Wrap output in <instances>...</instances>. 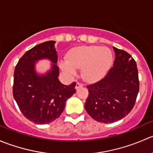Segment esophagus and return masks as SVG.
Returning <instances> with one entry per match:
<instances>
[{
  "instance_id": "obj_1",
  "label": "esophagus",
  "mask_w": 153,
  "mask_h": 153,
  "mask_svg": "<svg viewBox=\"0 0 153 153\" xmlns=\"http://www.w3.org/2000/svg\"><path fill=\"white\" fill-rule=\"evenodd\" d=\"M83 86V85L82 84V83H80V82H77L76 83V90H78L79 88H82Z\"/></svg>"
}]
</instances>
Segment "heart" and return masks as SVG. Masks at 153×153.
<instances>
[{"label":"heart","instance_id":"heart-1","mask_svg":"<svg viewBox=\"0 0 153 153\" xmlns=\"http://www.w3.org/2000/svg\"><path fill=\"white\" fill-rule=\"evenodd\" d=\"M112 62V53L108 48L99 46H81L69 51L66 56V62L60 63V68L69 76L75 75V69L82 68L83 79L93 82L105 76Z\"/></svg>","mask_w":153,"mask_h":153}]
</instances>
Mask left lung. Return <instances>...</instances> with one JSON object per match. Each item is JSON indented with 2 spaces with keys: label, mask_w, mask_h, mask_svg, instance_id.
Segmentation results:
<instances>
[{
  "label": "left lung",
  "mask_w": 153,
  "mask_h": 153,
  "mask_svg": "<svg viewBox=\"0 0 153 153\" xmlns=\"http://www.w3.org/2000/svg\"><path fill=\"white\" fill-rule=\"evenodd\" d=\"M115 59L104 78L89 85L85 103L88 114L100 123L121 120L132 109L139 91L137 65L130 54L113 48Z\"/></svg>",
  "instance_id": "1"
}]
</instances>
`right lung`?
Instances as JSON below:
<instances>
[{"label":"right lung","mask_w":153,"mask_h":153,"mask_svg":"<svg viewBox=\"0 0 153 153\" xmlns=\"http://www.w3.org/2000/svg\"><path fill=\"white\" fill-rule=\"evenodd\" d=\"M55 41H48L29 50L14 71L13 97L26 118L36 124H48L58 118L65 102L76 92V82L63 85L59 79ZM48 59L51 68L45 74L36 71L37 61Z\"/></svg>","instance_id":"obj_1"}]
</instances>
